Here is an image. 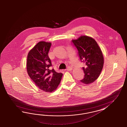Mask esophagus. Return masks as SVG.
<instances>
[{
  "label": "esophagus",
  "instance_id": "obj_1",
  "mask_svg": "<svg viewBox=\"0 0 127 127\" xmlns=\"http://www.w3.org/2000/svg\"><path fill=\"white\" fill-rule=\"evenodd\" d=\"M66 70L68 71H71L72 70V68L70 66H68V67H67V68L66 69Z\"/></svg>",
  "mask_w": 127,
  "mask_h": 127
}]
</instances>
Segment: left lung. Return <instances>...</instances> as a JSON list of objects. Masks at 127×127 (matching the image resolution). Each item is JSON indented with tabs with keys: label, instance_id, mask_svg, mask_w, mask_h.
I'll return each mask as SVG.
<instances>
[{
	"label": "left lung",
	"instance_id": "left-lung-1",
	"mask_svg": "<svg viewBox=\"0 0 127 127\" xmlns=\"http://www.w3.org/2000/svg\"><path fill=\"white\" fill-rule=\"evenodd\" d=\"M72 42L78 51L81 62L86 64L82 68L84 73L82 83L89 84L96 80L103 66L104 58L102 52L96 41L87 36H82Z\"/></svg>",
	"mask_w": 127,
	"mask_h": 127
}]
</instances>
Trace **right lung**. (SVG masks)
<instances>
[{"mask_svg":"<svg viewBox=\"0 0 127 127\" xmlns=\"http://www.w3.org/2000/svg\"><path fill=\"white\" fill-rule=\"evenodd\" d=\"M51 43L40 41L28 53L27 68L35 85L43 91L52 92L57 88L63 74L50 70L52 63L48 56Z\"/></svg>","mask_w":127,"mask_h":127,"instance_id":"obj_1","label":"right lung"}]
</instances>
